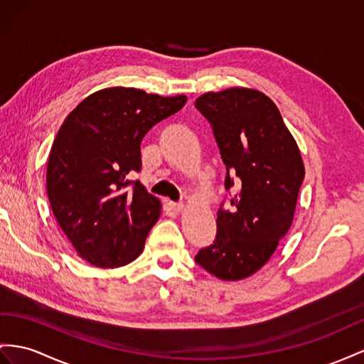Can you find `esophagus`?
<instances>
[{"label": "esophagus", "mask_w": 364, "mask_h": 364, "mask_svg": "<svg viewBox=\"0 0 364 364\" xmlns=\"http://www.w3.org/2000/svg\"><path fill=\"white\" fill-rule=\"evenodd\" d=\"M169 208L173 210V212H181L184 209V204L183 203H173V201H169Z\"/></svg>", "instance_id": "esophagus-1"}]
</instances>
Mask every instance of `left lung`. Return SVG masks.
Masks as SVG:
<instances>
[{
	"label": "left lung",
	"mask_w": 364,
	"mask_h": 364,
	"mask_svg": "<svg viewBox=\"0 0 364 364\" xmlns=\"http://www.w3.org/2000/svg\"><path fill=\"white\" fill-rule=\"evenodd\" d=\"M213 130L226 166L225 188L240 192L218 209L217 237L195 262L220 279L259 271L292 225L304 164L274 101L263 92L232 87L195 100Z\"/></svg>",
	"instance_id": "8db88e82"
}]
</instances>
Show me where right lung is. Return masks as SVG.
Masks as SVG:
<instances>
[{
  "mask_svg": "<svg viewBox=\"0 0 364 364\" xmlns=\"http://www.w3.org/2000/svg\"><path fill=\"white\" fill-rule=\"evenodd\" d=\"M134 87L92 93L64 119L49 154L48 197L78 255L97 267L129 264L160 218L161 203L139 181V144L186 105Z\"/></svg>",
  "mask_w": 364,
  "mask_h": 364,
  "instance_id": "add662e5",
  "label": "right lung"
}]
</instances>
